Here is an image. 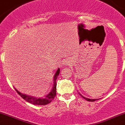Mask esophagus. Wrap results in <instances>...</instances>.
Segmentation results:
<instances>
[{"label": "esophagus", "instance_id": "esophagus-1", "mask_svg": "<svg viewBox=\"0 0 125 125\" xmlns=\"http://www.w3.org/2000/svg\"><path fill=\"white\" fill-rule=\"evenodd\" d=\"M69 62H70V61H69V60L68 59H66L64 60V62H63V64L64 65H69Z\"/></svg>", "mask_w": 125, "mask_h": 125}]
</instances>
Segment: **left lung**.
<instances>
[{
	"instance_id": "left-lung-1",
	"label": "left lung",
	"mask_w": 125,
	"mask_h": 125,
	"mask_svg": "<svg viewBox=\"0 0 125 125\" xmlns=\"http://www.w3.org/2000/svg\"><path fill=\"white\" fill-rule=\"evenodd\" d=\"M79 95H80L82 96V97H83V98H84V99H85V100H87V101H90V102H94V101H95V100H97V99H90V98H85V97H83V96H82V95H81V94H79Z\"/></svg>"
}]
</instances>
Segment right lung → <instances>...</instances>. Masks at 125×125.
<instances>
[{
  "label": "right lung",
  "instance_id": "right-lung-1",
  "mask_svg": "<svg viewBox=\"0 0 125 125\" xmlns=\"http://www.w3.org/2000/svg\"><path fill=\"white\" fill-rule=\"evenodd\" d=\"M60 69H58V71H56V74H55L54 77V85L52 87V89L50 93L49 94L47 95L46 96H45L44 98H36V97H32V96H29L27 95L23 94H21L20 92L18 91L17 89H15L16 91L17 92L18 94L20 95V97H21V98H23L25 100H26L28 102L30 103V104H33V105H47V104H50V102H51L52 100H53L54 97H56V79L57 77H58V75H59V73H60Z\"/></svg>",
  "mask_w": 125,
  "mask_h": 125
}]
</instances>
